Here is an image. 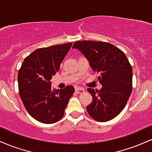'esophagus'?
Instances as JSON below:
<instances>
[{"label":"esophagus","instance_id":"esophagus-1","mask_svg":"<svg viewBox=\"0 0 152 152\" xmlns=\"http://www.w3.org/2000/svg\"><path fill=\"white\" fill-rule=\"evenodd\" d=\"M75 91H76V92L77 94H81V93H83V92H84V89H83L82 87H80V86L76 87Z\"/></svg>","mask_w":152,"mask_h":152}]
</instances>
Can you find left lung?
I'll list each match as a JSON object with an SVG mask.
<instances>
[{
  "instance_id": "obj_1",
  "label": "left lung",
  "mask_w": 152,
  "mask_h": 152,
  "mask_svg": "<svg viewBox=\"0 0 152 152\" xmlns=\"http://www.w3.org/2000/svg\"><path fill=\"white\" fill-rule=\"evenodd\" d=\"M86 56L102 85L100 90L88 88L92 102L86 106L96 121L105 122L118 116L126 106L132 91V68L124 53L109 43L76 41L73 46Z\"/></svg>"
}]
</instances>
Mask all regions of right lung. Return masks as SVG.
I'll list each match as a JSON object with an SVG mask.
<instances>
[{"instance_id":"right-lung-1","label":"right lung","mask_w":152,"mask_h":152,"mask_svg":"<svg viewBox=\"0 0 152 152\" xmlns=\"http://www.w3.org/2000/svg\"><path fill=\"white\" fill-rule=\"evenodd\" d=\"M72 43L41 48L24 59L18 74L19 95L28 114L43 124H53L62 118L72 86L52 89L50 80L59 70Z\"/></svg>"}]
</instances>
